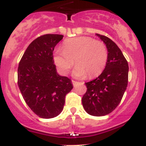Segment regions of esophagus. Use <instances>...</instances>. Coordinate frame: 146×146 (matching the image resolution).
<instances>
[{"label": "esophagus", "instance_id": "1", "mask_svg": "<svg viewBox=\"0 0 146 146\" xmlns=\"http://www.w3.org/2000/svg\"><path fill=\"white\" fill-rule=\"evenodd\" d=\"M72 84H73V86H75L78 83V82H76V81H74V80H72Z\"/></svg>", "mask_w": 146, "mask_h": 146}]
</instances>
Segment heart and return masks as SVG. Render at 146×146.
Returning <instances> with one entry per match:
<instances>
[{"mask_svg": "<svg viewBox=\"0 0 146 146\" xmlns=\"http://www.w3.org/2000/svg\"><path fill=\"white\" fill-rule=\"evenodd\" d=\"M108 51L100 41L87 36L65 40L62 50H57L53 60L62 74H66L73 65L76 66L74 75L93 79L102 74L106 66Z\"/></svg>", "mask_w": 146, "mask_h": 146, "instance_id": "b5f03b06", "label": "heart"}]
</instances>
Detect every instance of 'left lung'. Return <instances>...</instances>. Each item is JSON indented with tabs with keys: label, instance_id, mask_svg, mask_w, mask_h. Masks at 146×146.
I'll return each mask as SVG.
<instances>
[{
	"label": "left lung",
	"instance_id": "1",
	"mask_svg": "<svg viewBox=\"0 0 146 146\" xmlns=\"http://www.w3.org/2000/svg\"><path fill=\"white\" fill-rule=\"evenodd\" d=\"M106 44V66L95 80L86 82L87 91L82 98V106L89 115L103 116L113 112L121 102L128 85V62L116 44L96 33Z\"/></svg>",
	"mask_w": 146,
	"mask_h": 146
}]
</instances>
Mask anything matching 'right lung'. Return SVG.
Returning a JSON list of instances; mask_svg holds the SVG:
<instances>
[{
	"mask_svg": "<svg viewBox=\"0 0 146 146\" xmlns=\"http://www.w3.org/2000/svg\"><path fill=\"white\" fill-rule=\"evenodd\" d=\"M64 36L45 34L30 44L19 63L17 84L25 103L42 118H52L61 113L65 97L73 86L67 77L58 75L53 50Z\"/></svg>",
	"mask_w": 146,
	"mask_h": 146,
	"instance_id": "1",
	"label": "right lung"
}]
</instances>
